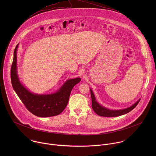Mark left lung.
I'll return each instance as SVG.
<instances>
[{"instance_id":"left-lung-1","label":"left lung","mask_w":156,"mask_h":156,"mask_svg":"<svg viewBox=\"0 0 156 156\" xmlns=\"http://www.w3.org/2000/svg\"><path fill=\"white\" fill-rule=\"evenodd\" d=\"M91 91V99H92V108L94 112L99 116L102 117H118L124 114H126L130 111H131L133 108H135V107L138 105L139 103L140 99H139L136 102H135L133 105L131 107L122 109V110H110L108 108H107L102 105H101L96 101L94 96V94L93 92V91L90 89Z\"/></svg>"}]
</instances>
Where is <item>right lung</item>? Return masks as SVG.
Segmentation results:
<instances>
[{"label": "right lung", "mask_w": 156, "mask_h": 156, "mask_svg": "<svg viewBox=\"0 0 156 156\" xmlns=\"http://www.w3.org/2000/svg\"><path fill=\"white\" fill-rule=\"evenodd\" d=\"M17 44L13 54L11 66V81L13 90L31 113L39 117H49L59 115L67 105L73 87L80 81V78L66 81L60 90L51 94H37L30 92L23 86L18 77L16 66Z\"/></svg>", "instance_id": "obj_1"}]
</instances>
